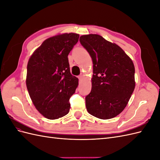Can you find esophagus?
Masks as SVG:
<instances>
[{
	"mask_svg": "<svg viewBox=\"0 0 160 160\" xmlns=\"http://www.w3.org/2000/svg\"><path fill=\"white\" fill-rule=\"evenodd\" d=\"M78 78H79V81H81V79H82V78H83V75H79V77H78Z\"/></svg>",
	"mask_w": 160,
	"mask_h": 160,
	"instance_id": "34e87169",
	"label": "esophagus"
}]
</instances>
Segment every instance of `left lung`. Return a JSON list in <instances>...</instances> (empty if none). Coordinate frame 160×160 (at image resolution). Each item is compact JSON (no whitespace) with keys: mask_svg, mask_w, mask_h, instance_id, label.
Here are the masks:
<instances>
[{"mask_svg":"<svg viewBox=\"0 0 160 160\" xmlns=\"http://www.w3.org/2000/svg\"><path fill=\"white\" fill-rule=\"evenodd\" d=\"M79 41L93 64L87 110L101 119L115 118L126 107L135 89L133 62L122 48L100 35H83Z\"/></svg>","mask_w":160,"mask_h":160,"instance_id":"obj_1","label":"left lung"}]
</instances>
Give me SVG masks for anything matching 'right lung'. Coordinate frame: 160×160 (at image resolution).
<instances>
[{"label":"right lung","mask_w":160,"mask_h":160,"mask_svg":"<svg viewBox=\"0 0 160 160\" xmlns=\"http://www.w3.org/2000/svg\"><path fill=\"white\" fill-rule=\"evenodd\" d=\"M79 37L78 34L65 33L47 38L28 60V93L36 109L47 119H59L69 112V99L78 79L71 74L68 55Z\"/></svg>","instance_id":"1"}]
</instances>
